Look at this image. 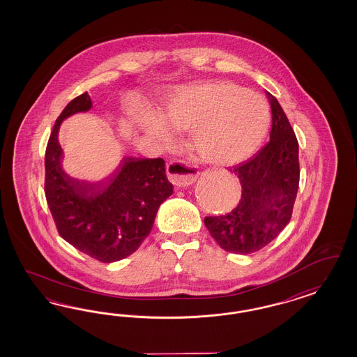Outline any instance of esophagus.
I'll return each instance as SVG.
<instances>
[{"mask_svg":"<svg viewBox=\"0 0 357 357\" xmlns=\"http://www.w3.org/2000/svg\"><path fill=\"white\" fill-rule=\"evenodd\" d=\"M167 176L174 185L185 187L196 182L199 173L191 165L182 161H173L167 165Z\"/></svg>","mask_w":357,"mask_h":357,"instance_id":"1","label":"esophagus"}]
</instances>
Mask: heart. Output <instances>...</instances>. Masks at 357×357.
<instances>
[{"mask_svg":"<svg viewBox=\"0 0 357 357\" xmlns=\"http://www.w3.org/2000/svg\"><path fill=\"white\" fill-rule=\"evenodd\" d=\"M268 120V106L259 93L227 81L176 89L162 116L148 109L132 114L135 126L161 149H169L175 142V130H192L195 151L217 166L248 158L264 136Z\"/></svg>","mask_w":357,"mask_h":357,"instance_id":"b5f03b06","label":"heart"}]
</instances>
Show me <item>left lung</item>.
<instances>
[{
    "label": "left lung",
    "mask_w": 357,
    "mask_h": 357,
    "mask_svg": "<svg viewBox=\"0 0 357 357\" xmlns=\"http://www.w3.org/2000/svg\"><path fill=\"white\" fill-rule=\"evenodd\" d=\"M270 141L252 158L236 166L242 185L238 206L225 216L206 217L204 225L221 249L246 255L264 248L287 227L300 182L298 142L278 99Z\"/></svg>",
    "instance_id": "left-lung-1"
}]
</instances>
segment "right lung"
I'll return each mask as SVG.
<instances>
[{"label": "right lung", "instance_id": "add662e5", "mask_svg": "<svg viewBox=\"0 0 357 357\" xmlns=\"http://www.w3.org/2000/svg\"><path fill=\"white\" fill-rule=\"evenodd\" d=\"M93 108L84 93L70 100L54 123L45 151V197L59 234L103 263L124 259L149 236L158 208L173 194L162 158L123 157L99 182L72 178L63 167L59 130L66 118Z\"/></svg>", "mask_w": 357, "mask_h": 357}]
</instances>
